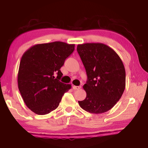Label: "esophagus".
I'll return each mask as SVG.
<instances>
[{
  "label": "esophagus",
  "instance_id": "1",
  "mask_svg": "<svg viewBox=\"0 0 148 148\" xmlns=\"http://www.w3.org/2000/svg\"><path fill=\"white\" fill-rule=\"evenodd\" d=\"M81 86H73V89L74 90H78L81 89Z\"/></svg>",
  "mask_w": 148,
  "mask_h": 148
}]
</instances>
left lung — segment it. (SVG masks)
Returning <instances> with one entry per match:
<instances>
[{
	"mask_svg": "<svg viewBox=\"0 0 148 148\" xmlns=\"http://www.w3.org/2000/svg\"><path fill=\"white\" fill-rule=\"evenodd\" d=\"M77 51L87 76L83 87L86 98L78 101L79 105L89 113H104L114 106L124 92L123 63L116 51L104 44H79Z\"/></svg>",
	"mask_w": 148,
	"mask_h": 148,
	"instance_id": "left-lung-1",
	"label": "left lung"
}]
</instances>
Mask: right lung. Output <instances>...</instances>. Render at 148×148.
Returning a JSON list of instances; mask_svg holds the SVG:
<instances>
[{
	"mask_svg": "<svg viewBox=\"0 0 148 148\" xmlns=\"http://www.w3.org/2000/svg\"><path fill=\"white\" fill-rule=\"evenodd\" d=\"M74 47L62 42L36 44L22 56L18 88L27 106L35 114L45 115L56 110L64 92L71 88V84L60 82V69Z\"/></svg>",
	"mask_w": 148,
	"mask_h": 148,
	"instance_id": "add662e5",
	"label": "right lung"
}]
</instances>
